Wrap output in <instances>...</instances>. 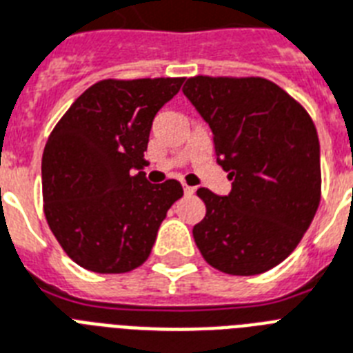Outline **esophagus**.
I'll return each instance as SVG.
<instances>
[{"mask_svg":"<svg viewBox=\"0 0 353 353\" xmlns=\"http://www.w3.org/2000/svg\"><path fill=\"white\" fill-rule=\"evenodd\" d=\"M182 188H184V193H185V194H193V193H194V188H191V185L182 184Z\"/></svg>","mask_w":353,"mask_h":353,"instance_id":"esophagus-1","label":"esophagus"}]
</instances>
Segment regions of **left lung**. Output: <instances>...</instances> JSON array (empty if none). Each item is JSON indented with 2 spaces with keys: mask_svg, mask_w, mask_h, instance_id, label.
<instances>
[{
  "mask_svg": "<svg viewBox=\"0 0 353 353\" xmlns=\"http://www.w3.org/2000/svg\"><path fill=\"white\" fill-rule=\"evenodd\" d=\"M184 94L213 131L231 193L196 191L205 216L193 228L205 262L228 275H259L297 248L321 202L319 137L308 111L261 78L193 76Z\"/></svg>",
  "mask_w": 353,
  "mask_h": 353,
  "instance_id": "8db88e82",
  "label": "left lung"
}]
</instances>
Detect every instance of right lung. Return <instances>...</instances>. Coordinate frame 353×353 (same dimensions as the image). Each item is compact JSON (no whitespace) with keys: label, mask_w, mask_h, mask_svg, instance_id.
<instances>
[{"label":"right lung","mask_w":353,"mask_h":353,"mask_svg":"<svg viewBox=\"0 0 353 353\" xmlns=\"http://www.w3.org/2000/svg\"><path fill=\"white\" fill-rule=\"evenodd\" d=\"M184 78L101 80L76 98L41 159L43 211L63 252L89 272L125 273L148 261L176 180L142 169L153 118Z\"/></svg>","instance_id":"obj_1"}]
</instances>
